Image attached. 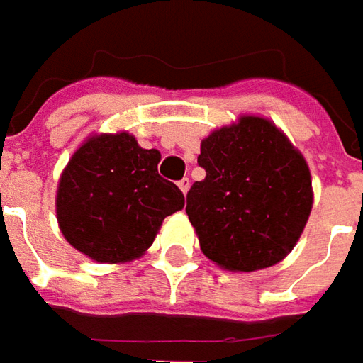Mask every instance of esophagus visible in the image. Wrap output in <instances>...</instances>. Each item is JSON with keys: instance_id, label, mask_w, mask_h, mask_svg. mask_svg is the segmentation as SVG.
Instances as JSON below:
<instances>
[{"instance_id": "esophagus-1", "label": "esophagus", "mask_w": 363, "mask_h": 363, "mask_svg": "<svg viewBox=\"0 0 363 363\" xmlns=\"http://www.w3.org/2000/svg\"><path fill=\"white\" fill-rule=\"evenodd\" d=\"M177 186H179V189H182L184 194H188L189 186H191V182H189V177H184V179H182V182H179Z\"/></svg>"}]
</instances>
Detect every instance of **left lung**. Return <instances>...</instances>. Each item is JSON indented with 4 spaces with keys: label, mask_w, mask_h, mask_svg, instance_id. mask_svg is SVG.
Wrapping results in <instances>:
<instances>
[{
    "label": "left lung",
    "mask_w": 363,
    "mask_h": 363,
    "mask_svg": "<svg viewBox=\"0 0 363 363\" xmlns=\"http://www.w3.org/2000/svg\"><path fill=\"white\" fill-rule=\"evenodd\" d=\"M206 177L188 191L200 248L220 269L255 272L299 242L313 208L309 165L271 119L240 115L202 139Z\"/></svg>",
    "instance_id": "1"
}]
</instances>
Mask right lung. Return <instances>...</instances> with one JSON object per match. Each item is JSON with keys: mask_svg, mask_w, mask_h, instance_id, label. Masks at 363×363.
I'll use <instances>...</instances> for the list:
<instances>
[{"mask_svg": "<svg viewBox=\"0 0 363 363\" xmlns=\"http://www.w3.org/2000/svg\"><path fill=\"white\" fill-rule=\"evenodd\" d=\"M161 153L131 133L89 135L62 169L56 220L66 242L94 262L145 255L163 220L184 208L179 188L157 174Z\"/></svg>", "mask_w": 363, "mask_h": 363, "instance_id": "right-lung-1", "label": "right lung"}]
</instances>
